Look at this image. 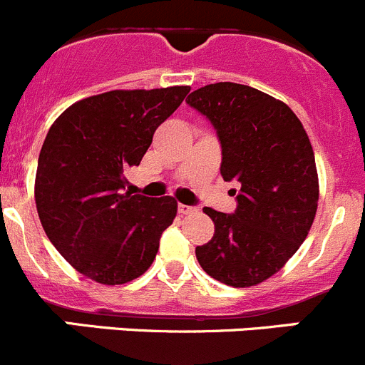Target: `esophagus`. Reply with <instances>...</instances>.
<instances>
[{
    "label": "esophagus",
    "instance_id": "esophagus-1",
    "mask_svg": "<svg viewBox=\"0 0 365 365\" xmlns=\"http://www.w3.org/2000/svg\"><path fill=\"white\" fill-rule=\"evenodd\" d=\"M179 215H193V212H197V207H191V205H186V204H179Z\"/></svg>",
    "mask_w": 365,
    "mask_h": 365
}]
</instances>
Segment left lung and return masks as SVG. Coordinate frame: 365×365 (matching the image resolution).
<instances>
[{"label": "left lung", "instance_id": "1", "mask_svg": "<svg viewBox=\"0 0 365 365\" xmlns=\"http://www.w3.org/2000/svg\"><path fill=\"white\" fill-rule=\"evenodd\" d=\"M186 103L218 133L223 181L241 184L234 215L204 207L215 236L195 248L197 261L227 286H257L284 268L312 227L319 181L310 140L286 103L252 86L212 83Z\"/></svg>", "mask_w": 365, "mask_h": 365}]
</instances>
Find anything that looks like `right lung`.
Listing matches in <instances>:
<instances>
[{
	"mask_svg": "<svg viewBox=\"0 0 365 365\" xmlns=\"http://www.w3.org/2000/svg\"><path fill=\"white\" fill-rule=\"evenodd\" d=\"M190 86L111 90L68 106L49 128L35 178L38 218L61 257L104 286L131 282L156 259L178 215L174 197L124 191Z\"/></svg>",
	"mask_w": 365,
	"mask_h": 365,
	"instance_id": "obj_1",
	"label": "right lung"
}]
</instances>
